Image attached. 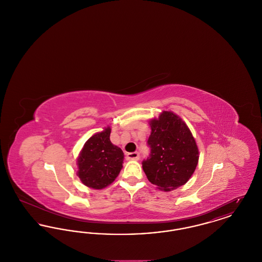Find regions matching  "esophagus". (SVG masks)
I'll use <instances>...</instances> for the list:
<instances>
[{"label": "esophagus", "mask_w": 262, "mask_h": 262, "mask_svg": "<svg viewBox=\"0 0 262 262\" xmlns=\"http://www.w3.org/2000/svg\"><path fill=\"white\" fill-rule=\"evenodd\" d=\"M126 159L128 160H138L139 159V153L138 152H130L126 154Z\"/></svg>", "instance_id": "1"}]
</instances>
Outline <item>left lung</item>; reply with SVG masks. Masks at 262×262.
I'll use <instances>...</instances> for the list:
<instances>
[{
  "label": "left lung",
  "mask_w": 262,
  "mask_h": 262,
  "mask_svg": "<svg viewBox=\"0 0 262 262\" xmlns=\"http://www.w3.org/2000/svg\"><path fill=\"white\" fill-rule=\"evenodd\" d=\"M149 125V157L142 161L148 181L165 191L185 185L193 174L200 157L188 126L171 111H163Z\"/></svg>",
  "instance_id": "left-lung-1"
}]
</instances>
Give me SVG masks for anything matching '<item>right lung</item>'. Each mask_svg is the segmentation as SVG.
<instances>
[{"instance_id": "1", "label": "right lung", "mask_w": 262, "mask_h": 262, "mask_svg": "<svg viewBox=\"0 0 262 262\" xmlns=\"http://www.w3.org/2000/svg\"><path fill=\"white\" fill-rule=\"evenodd\" d=\"M111 128L93 135L80 151L77 176L81 183L94 189L111 185L123 168L124 152L110 140Z\"/></svg>"}]
</instances>
